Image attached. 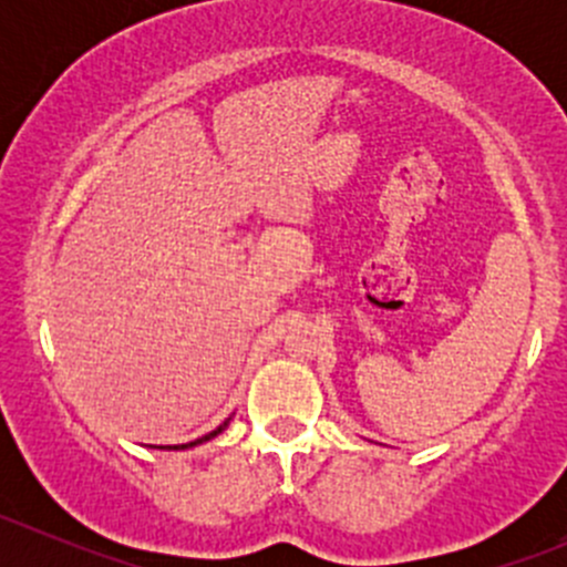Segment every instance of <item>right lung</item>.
<instances>
[{"label": "right lung", "mask_w": 567, "mask_h": 567, "mask_svg": "<svg viewBox=\"0 0 567 567\" xmlns=\"http://www.w3.org/2000/svg\"><path fill=\"white\" fill-rule=\"evenodd\" d=\"M230 420H233V416H227V420L221 422V425L216 427V431L205 433V436H203V439H197V442H188V444H167V447H156V450H188V447H197V444H203V442H210V439H214V436H219V433L225 431L227 425H230Z\"/></svg>", "instance_id": "add662e5"}]
</instances>
